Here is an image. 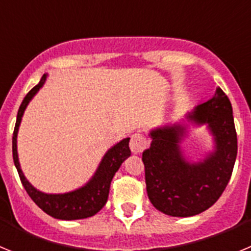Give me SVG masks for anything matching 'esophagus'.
Here are the masks:
<instances>
[{
  "label": "esophagus",
  "instance_id": "1",
  "mask_svg": "<svg viewBox=\"0 0 251 251\" xmlns=\"http://www.w3.org/2000/svg\"><path fill=\"white\" fill-rule=\"evenodd\" d=\"M148 146V142L146 139V137L141 133H134L130 138V143H129V147L130 151H132L134 154H141L143 151L147 148Z\"/></svg>",
  "mask_w": 251,
  "mask_h": 251
}]
</instances>
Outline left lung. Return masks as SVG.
<instances>
[{"instance_id":"8db88e82","label":"left lung","mask_w":251,"mask_h":251,"mask_svg":"<svg viewBox=\"0 0 251 251\" xmlns=\"http://www.w3.org/2000/svg\"><path fill=\"white\" fill-rule=\"evenodd\" d=\"M186 119L194 126L206 124L214 137V151L205 158L190 162L183 157L179 145L188 126L179 123L151 130V147L142 154L148 199L157 210L176 217L201 214L219 200L238 154L232 106L220 88Z\"/></svg>"}]
</instances>
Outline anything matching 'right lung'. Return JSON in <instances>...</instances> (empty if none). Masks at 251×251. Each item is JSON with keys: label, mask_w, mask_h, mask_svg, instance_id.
Masks as SVG:
<instances>
[{"label": "right lung", "mask_w": 251, "mask_h": 251, "mask_svg": "<svg viewBox=\"0 0 251 251\" xmlns=\"http://www.w3.org/2000/svg\"><path fill=\"white\" fill-rule=\"evenodd\" d=\"M46 77H48V74H44L40 83L27 93L20 105L12 137L13 162H15L20 179H21L26 192L44 212L55 219H60V220H79V219L94 216L106 203L110 182H112L115 172L119 170L122 163L130 156L129 138L122 139L110 150L106 151L98 168L95 171L94 176L83 187L66 192V194H45V192L36 190L26 179L25 175L22 174V170L20 167L19 154H17V132H19L20 123H21L26 106L30 103L31 99L34 98L35 94L43 88Z\"/></svg>", "instance_id": "obj_1"}]
</instances>
